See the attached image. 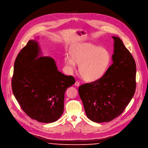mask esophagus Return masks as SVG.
Listing matches in <instances>:
<instances>
[{
    "mask_svg": "<svg viewBox=\"0 0 148 148\" xmlns=\"http://www.w3.org/2000/svg\"><path fill=\"white\" fill-rule=\"evenodd\" d=\"M79 85H80L79 82L78 81H76V82H75V86H77V87H79Z\"/></svg>",
    "mask_w": 148,
    "mask_h": 148,
    "instance_id": "34e87169",
    "label": "esophagus"
}]
</instances>
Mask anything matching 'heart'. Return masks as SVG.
Masks as SVG:
<instances>
[{"label": "heart", "instance_id": "obj_1", "mask_svg": "<svg viewBox=\"0 0 148 148\" xmlns=\"http://www.w3.org/2000/svg\"><path fill=\"white\" fill-rule=\"evenodd\" d=\"M70 55L65 57V65L71 71L79 65V73L86 82H96L100 79L108 69L111 61L109 51L104 47L88 42L73 46Z\"/></svg>", "mask_w": 148, "mask_h": 148}]
</instances>
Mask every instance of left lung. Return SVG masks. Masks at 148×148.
<instances>
[{
  "instance_id": "left-lung-1",
  "label": "left lung",
  "mask_w": 148,
  "mask_h": 148,
  "mask_svg": "<svg viewBox=\"0 0 148 148\" xmlns=\"http://www.w3.org/2000/svg\"><path fill=\"white\" fill-rule=\"evenodd\" d=\"M114 43L113 64L96 82L78 88L87 116L92 122H109L122 114L136 90V63L119 37Z\"/></svg>"
}]
</instances>
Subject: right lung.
Instances as JSON below:
<instances>
[{"mask_svg": "<svg viewBox=\"0 0 148 148\" xmlns=\"http://www.w3.org/2000/svg\"><path fill=\"white\" fill-rule=\"evenodd\" d=\"M39 45L29 40L15 60L12 89L23 111L41 123L57 121L64 112V94L75 80L65 75L49 57L38 58Z\"/></svg>", "mask_w": 148, "mask_h": 148, "instance_id": "obj_1", "label": "right lung"}]
</instances>
